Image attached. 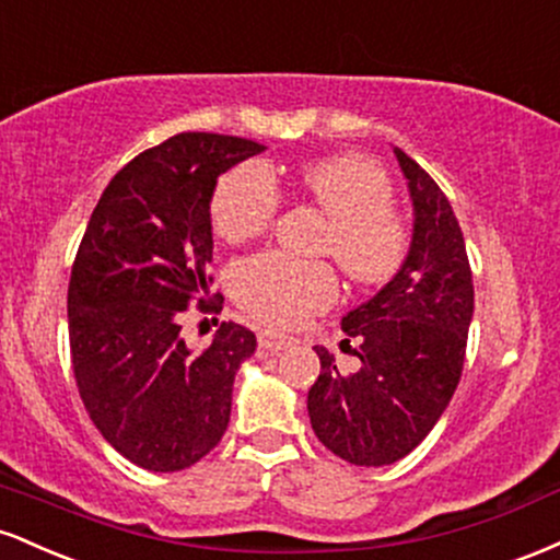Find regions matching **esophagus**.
<instances>
[{
    "label": "esophagus",
    "instance_id": "esophagus-1",
    "mask_svg": "<svg viewBox=\"0 0 560 560\" xmlns=\"http://www.w3.org/2000/svg\"><path fill=\"white\" fill-rule=\"evenodd\" d=\"M258 345H260V350H266V352H281V350H287V347H292L294 339L284 337V334H276V331H260Z\"/></svg>",
    "mask_w": 560,
    "mask_h": 560
}]
</instances>
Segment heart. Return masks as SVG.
I'll return each instance as SVG.
<instances>
[{"instance_id": "1", "label": "heart", "mask_w": 560, "mask_h": 560, "mask_svg": "<svg viewBox=\"0 0 560 560\" xmlns=\"http://www.w3.org/2000/svg\"><path fill=\"white\" fill-rule=\"evenodd\" d=\"M300 189L329 218L324 253H331L350 281L378 287L402 268L410 231L392 205V178L363 155H331L300 168ZM279 189L262 163H242L215 186L210 218L221 240L242 244L271 226ZM234 298L244 313L279 329H292L337 298V279L326 262L260 253L234 271Z\"/></svg>"}]
</instances>
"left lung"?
<instances>
[{
    "instance_id": "1",
    "label": "left lung",
    "mask_w": 560,
    "mask_h": 560,
    "mask_svg": "<svg viewBox=\"0 0 560 560\" xmlns=\"http://www.w3.org/2000/svg\"><path fill=\"white\" fill-rule=\"evenodd\" d=\"M395 158L413 202L408 258L378 292L342 318L361 365L342 374L316 347L320 374L307 392L313 432L355 466H389L434 429L460 382L474 284L464 231L434 178L400 147ZM342 345V347H345Z\"/></svg>"
}]
</instances>
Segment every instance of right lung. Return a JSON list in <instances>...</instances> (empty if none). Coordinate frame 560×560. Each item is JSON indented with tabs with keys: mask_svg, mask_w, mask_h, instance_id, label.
<instances>
[{
	"mask_svg": "<svg viewBox=\"0 0 560 560\" xmlns=\"http://www.w3.org/2000/svg\"><path fill=\"white\" fill-rule=\"evenodd\" d=\"M262 150L176 133L115 173L89 218L68 287L75 384L100 434L147 471H182L221 442L234 376L258 347L223 320L210 347L191 352L178 313L213 284L218 176Z\"/></svg>",
	"mask_w": 560,
	"mask_h": 560,
	"instance_id": "1",
	"label": "right lung"
}]
</instances>
